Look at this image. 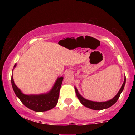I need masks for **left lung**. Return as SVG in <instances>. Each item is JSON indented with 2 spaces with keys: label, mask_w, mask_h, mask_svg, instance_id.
I'll return each instance as SVG.
<instances>
[{
  "label": "left lung",
  "mask_w": 135,
  "mask_h": 135,
  "mask_svg": "<svg viewBox=\"0 0 135 135\" xmlns=\"http://www.w3.org/2000/svg\"><path fill=\"white\" fill-rule=\"evenodd\" d=\"M125 77L124 79V81H123L122 85L117 95H116L113 98L110 99V100L107 101H103V102H98V101H90V100H88V99L84 98L79 93L78 90H77V88L75 87V86H74V88H75V93H76L77 97L78 98L79 100H80L81 104L84 105V106L86 107V108L91 109L98 110H103V109H108L109 108V107L112 106L113 104H115V103L117 102L118 99H119L121 93L123 91V88H124V86H125Z\"/></svg>",
  "instance_id": "1"
}]
</instances>
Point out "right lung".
I'll use <instances>...</instances> for the list:
<instances>
[{
	"mask_svg": "<svg viewBox=\"0 0 135 135\" xmlns=\"http://www.w3.org/2000/svg\"><path fill=\"white\" fill-rule=\"evenodd\" d=\"M16 66V64H15L13 69ZM62 80L63 77H58L50 91L47 93L38 95H26L22 93L20 88L15 84L13 74L11 79L13 89L16 97L25 106L36 112L47 111L56 106L58 103Z\"/></svg>",
	"mask_w": 135,
	"mask_h": 135,
	"instance_id": "add662e5",
	"label": "right lung"
}]
</instances>
